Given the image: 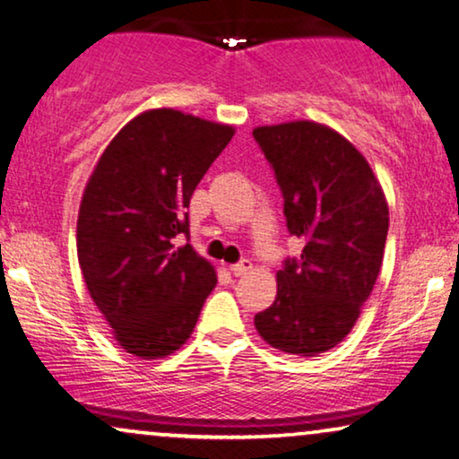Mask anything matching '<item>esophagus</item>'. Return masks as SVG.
<instances>
[{
  "label": "esophagus",
  "mask_w": 459,
  "mask_h": 459,
  "mask_svg": "<svg viewBox=\"0 0 459 459\" xmlns=\"http://www.w3.org/2000/svg\"><path fill=\"white\" fill-rule=\"evenodd\" d=\"M249 270H251V262H249V260H241V262L232 264V266H230V273L235 274V276H243V274H247Z\"/></svg>",
  "instance_id": "1"
}]
</instances>
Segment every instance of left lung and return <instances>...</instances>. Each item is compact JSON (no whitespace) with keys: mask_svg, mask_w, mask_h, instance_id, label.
<instances>
[{"mask_svg":"<svg viewBox=\"0 0 459 459\" xmlns=\"http://www.w3.org/2000/svg\"><path fill=\"white\" fill-rule=\"evenodd\" d=\"M254 139L282 191L287 229L306 243L254 322L274 350L312 358L359 318L383 266L389 205L366 158L333 128L295 120L257 126Z\"/></svg>","mask_w":459,"mask_h":459,"instance_id":"obj_1","label":"left lung"}]
</instances>
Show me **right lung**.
I'll use <instances>...</instances> for the list:
<instances>
[{"label": "right lung", "mask_w": 459, "mask_h": 459, "mask_svg": "<svg viewBox=\"0 0 459 459\" xmlns=\"http://www.w3.org/2000/svg\"><path fill=\"white\" fill-rule=\"evenodd\" d=\"M235 128L178 109L139 114L101 153L82 193L76 251L89 295L122 350L166 358L191 337L216 287L189 243L193 191Z\"/></svg>", "instance_id": "1"}]
</instances>
